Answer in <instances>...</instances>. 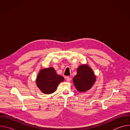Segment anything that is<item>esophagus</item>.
<instances>
[{
  "label": "esophagus",
  "mask_w": 130,
  "mask_h": 130,
  "mask_svg": "<svg viewBox=\"0 0 130 130\" xmlns=\"http://www.w3.org/2000/svg\"><path fill=\"white\" fill-rule=\"evenodd\" d=\"M71 78H69V77H66V81L67 82H70V81H71Z\"/></svg>",
  "instance_id": "obj_1"
}]
</instances>
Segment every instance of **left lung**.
Returning <instances> with one entry per match:
<instances>
[{"instance_id": "1", "label": "left lung", "mask_w": 130, "mask_h": 130, "mask_svg": "<svg viewBox=\"0 0 130 130\" xmlns=\"http://www.w3.org/2000/svg\"><path fill=\"white\" fill-rule=\"evenodd\" d=\"M96 77L92 69L87 64H82L77 68V75L73 78L76 88L81 92H86L94 85Z\"/></svg>"}]
</instances>
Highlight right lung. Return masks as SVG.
<instances>
[{"label": "right lung", "mask_w": 130, "mask_h": 130, "mask_svg": "<svg viewBox=\"0 0 130 130\" xmlns=\"http://www.w3.org/2000/svg\"><path fill=\"white\" fill-rule=\"evenodd\" d=\"M64 81L63 77L58 75L53 67L41 69L36 79V84L45 94H51L56 90L59 84Z\"/></svg>", "instance_id": "1"}]
</instances>
